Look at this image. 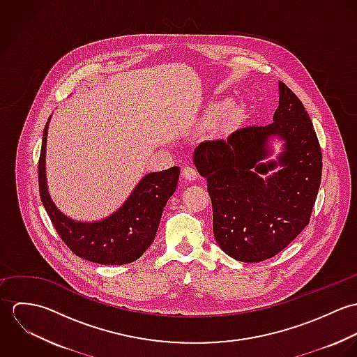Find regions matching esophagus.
<instances>
[{"instance_id": "1", "label": "esophagus", "mask_w": 357, "mask_h": 357, "mask_svg": "<svg viewBox=\"0 0 357 357\" xmlns=\"http://www.w3.org/2000/svg\"><path fill=\"white\" fill-rule=\"evenodd\" d=\"M183 177L185 178V180H188V181H192V180H195L197 177H198V172H197V169L194 167V166H191V165H187V166H184L183 167Z\"/></svg>"}]
</instances>
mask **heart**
I'll return each instance as SVG.
<instances>
[{
	"label": "heart",
	"mask_w": 357,
	"mask_h": 357,
	"mask_svg": "<svg viewBox=\"0 0 357 357\" xmlns=\"http://www.w3.org/2000/svg\"><path fill=\"white\" fill-rule=\"evenodd\" d=\"M224 108H225L224 104H215V105L213 107V109H211V115H213V116L221 115L222 111H224ZM241 114H242V108H241V107H232V108L227 112V121H228V122H235V121L241 116Z\"/></svg>",
	"instance_id": "obj_1"
}]
</instances>
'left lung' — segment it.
Returning a JSON list of instances; mask_svg holds the SVG:
<instances>
[{"instance_id":"obj_1","label":"left lung","mask_w":357,"mask_h":357,"mask_svg":"<svg viewBox=\"0 0 357 357\" xmlns=\"http://www.w3.org/2000/svg\"><path fill=\"white\" fill-rule=\"evenodd\" d=\"M271 135L287 142L285 151L278 162L264 164ZM194 162L207 183L215 242L232 258L268 259L309 224L321 180V150L304 104L286 84L279 82L272 123L204 142ZM278 164L282 171L265 181L259 177Z\"/></svg>"}]
</instances>
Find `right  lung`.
<instances>
[{
	"label": "right lung",
	"mask_w": 357,
	"mask_h": 357,
	"mask_svg": "<svg viewBox=\"0 0 357 357\" xmlns=\"http://www.w3.org/2000/svg\"><path fill=\"white\" fill-rule=\"evenodd\" d=\"M50 119L43 136L38 184L41 201L56 232L74 255L96 264L123 265L139 259L153 243L165 204L177 188L180 169L173 166L147 174L125 204L105 220L73 221L57 210L47 188L45 147Z\"/></svg>",
	"instance_id": "1"
}]
</instances>
